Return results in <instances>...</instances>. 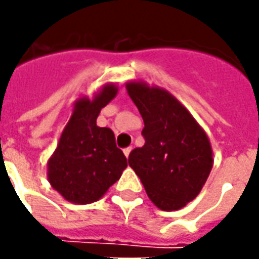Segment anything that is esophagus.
Here are the masks:
<instances>
[{"instance_id": "1", "label": "esophagus", "mask_w": 259, "mask_h": 259, "mask_svg": "<svg viewBox=\"0 0 259 259\" xmlns=\"http://www.w3.org/2000/svg\"><path fill=\"white\" fill-rule=\"evenodd\" d=\"M131 150H133L131 147H128V148H125V150H124V155H125L126 158L130 157V154H131Z\"/></svg>"}]
</instances>
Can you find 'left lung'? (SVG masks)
<instances>
[{"label":"left lung","instance_id":"8db88e82","mask_svg":"<svg viewBox=\"0 0 259 259\" xmlns=\"http://www.w3.org/2000/svg\"><path fill=\"white\" fill-rule=\"evenodd\" d=\"M125 87L144 119L145 140L144 147L131 151L128 164L159 209H181L201 192L211 172L209 140L172 94L141 81Z\"/></svg>","mask_w":259,"mask_h":259}]
</instances>
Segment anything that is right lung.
<instances>
[{
	"mask_svg": "<svg viewBox=\"0 0 259 259\" xmlns=\"http://www.w3.org/2000/svg\"><path fill=\"white\" fill-rule=\"evenodd\" d=\"M115 84H105L93 100L82 97L48 159V181L72 204H91L119 180L128 162L114 133L97 125L100 111L115 98Z\"/></svg>",
	"mask_w": 259,
	"mask_h": 259,
	"instance_id": "obj_1",
	"label": "right lung"
}]
</instances>
